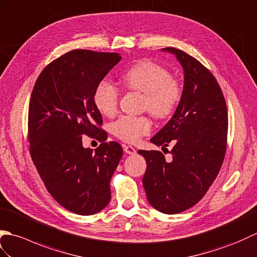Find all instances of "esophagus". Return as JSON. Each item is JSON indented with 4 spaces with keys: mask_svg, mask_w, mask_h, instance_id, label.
Instances as JSON below:
<instances>
[{
    "mask_svg": "<svg viewBox=\"0 0 257 257\" xmlns=\"http://www.w3.org/2000/svg\"><path fill=\"white\" fill-rule=\"evenodd\" d=\"M123 150H124V152H125V153L128 154V155H134V154H136V151H135V148H134L133 146L124 145Z\"/></svg>",
    "mask_w": 257,
    "mask_h": 257,
    "instance_id": "esophagus-1",
    "label": "esophagus"
}]
</instances>
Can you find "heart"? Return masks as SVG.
<instances>
[{"mask_svg": "<svg viewBox=\"0 0 257 257\" xmlns=\"http://www.w3.org/2000/svg\"><path fill=\"white\" fill-rule=\"evenodd\" d=\"M122 87L143 93L142 107L158 119L172 116L180 104L184 88L179 79L151 60H141L127 68L119 78ZM118 90L111 82L102 80L93 92V103L102 115L113 116L117 112ZM152 130L147 116H121L112 124V133L126 143H136Z\"/></svg>", "mask_w": 257, "mask_h": 257, "instance_id": "heart-1", "label": "heart"}]
</instances>
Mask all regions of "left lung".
Returning a JSON list of instances; mask_svg holds the SVG:
<instances>
[{"instance_id":"left-lung-1","label":"left lung","mask_w":257,"mask_h":257,"mask_svg":"<svg viewBox=\"0 0 257 257\" xmlns=\"http://www.w3.org/2000/svg\"><path fill=\"white\" fill-rule=\"evenodd\" d=\"M185 73L184 93L170 121L151 140L167 147L162 152L139 151L147 164L143 186L147 200L166 214L180 213L206 195L218 176L225 156L227 111L220 85L208 68L185 51L167 47Z\"/></svg>"}]
</instances>
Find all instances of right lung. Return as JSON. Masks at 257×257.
I'll return each instance as SVG.
<instances>
[{
  "label": "right lung",
  "mask_w": 257,
  "mask_h": 257,
  "mask_svg": "<svg viewBox=\"0 0 257 257\" xmlns=\"http://www.w3.org/2000/svg\"><path fill=\"white\" fill-rule=\"evenodd\" d=\"M119 60L116 53L68 51L44 68L32 91L27 138L33 163L50 195L73 213H98L110 202V181L123 150L105 142L93 92ZM82 135L101 144L94 152L84 149Z\"/></svg>",
  "instance_id": "add662e5"
}]
</instances>
